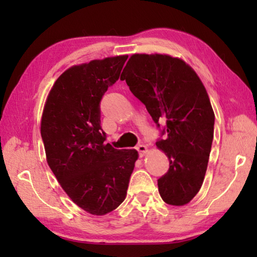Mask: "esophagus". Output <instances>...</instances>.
I'll return each mask as SVG.
<instances>
[{"instance_id": "34e87169", "label": "esophagus", "mask_w": 257, "mask_h": 257, "mask_svg": "<svg viewBox=\"0 0 257 257\" xmlns=\"http://www.w3.org/2000/svg\"><path fill=\"white\" fill-rule=\"evenodd\" d=\"M137 151H138L139 156H141V158H143V156H145V154H147V152H149V150H147V147L145 145H143V144L137 146Z\"/></svg>"}]
</instances>
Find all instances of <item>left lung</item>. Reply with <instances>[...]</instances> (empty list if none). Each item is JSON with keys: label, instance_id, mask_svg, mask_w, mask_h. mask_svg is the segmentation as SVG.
<instances>
[{"label": "left lung", "instance_id": "8db88e82", "mask_svg": "<svg viewBox=\"0 0 257 257\" xmlns=\"http://www.w3.org/2000/svg\"><path fill=\"white\" fill-rule=\"evenodd\" d=\"M154 122L165 121V139L156 142L170 168L158 180L169 205L188 204L201 189L214 134V112L197 73L168 54H133L120 77Z\"/></svg>", "mask_w": 257, "mask_h": 257}]
</instances>
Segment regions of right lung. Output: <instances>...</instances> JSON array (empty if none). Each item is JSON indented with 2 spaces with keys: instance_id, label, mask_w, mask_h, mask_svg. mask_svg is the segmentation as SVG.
<instances>
[{
  "instance_id": "obj_1",
  "label": "right lung",
  "mask_w": 257,
  "mask_h": 257,
  "mask_svg": "<svg viewBox=\"0 0 257 257\" xmlns=\"http://www.w3.org/2000/svg\"><path fill=\"white\" fill-rule=\"evenodd\" d=\"M128 55L67 69L52 86L41 120L46 161L71 201L93 215L115 210L127 196L136 150L105 144L99 102L119 79Z\"/></svg>"
}]
</instances>
